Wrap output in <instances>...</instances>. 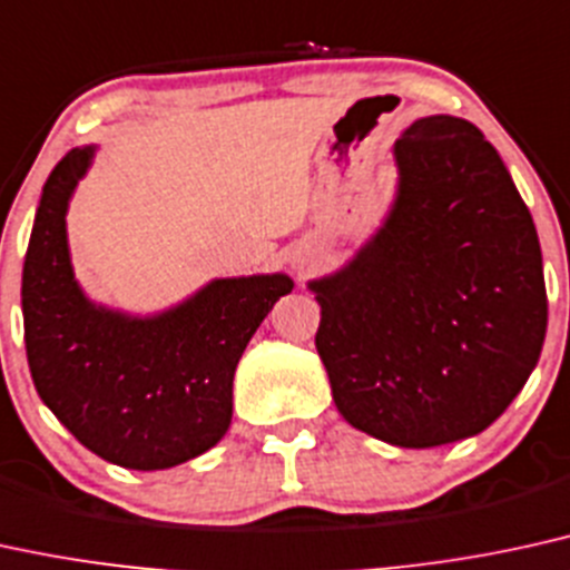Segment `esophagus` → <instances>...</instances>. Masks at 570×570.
I'll list each match as a JSON object with an SVG mask.
<instances>
[{
    "label": "esophagus",
    "instance_id": "34e87169",
    "mask_svg": "<svg viewBox=\"0 0 570 570\" xmlns=\"http://www.w3.org/2000/svg\"><path fill=\"white\" fill-rule=\"evenodd\" d=\"M297 271H303V265H297Z\"/></svg>",
    "mask_w": 570,
    "mask_h": 570
}]
</instances>
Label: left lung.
<instances>
[{"instance_id":"8db88e82","label":"left lung","mask_w":570,"mask_h":570,"mask_svg":"<svg viewBox=\"0 0 570 570\" xmlns=\"http://www.w3.org/2000/svg\"><path fill=\"white\" fill-rule=\"evenodd\" d=\"M385 225L311 281L340 414L401 449L497 422L537 366L547 289L531 212L481 129L424 116L395 140Z\"/></svg>"}]
</instances>
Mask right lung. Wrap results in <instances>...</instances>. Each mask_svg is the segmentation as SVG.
Returning <instances> with one entry per match:
<instances>
[{"instance_id": "1", "label": "right lung", "mask_w": 570, "mask_h": 570, "mask_svg": "<svg viewBox=\"0 0 570 570\" xmlns=\"http://www.w3.org/2000/svg\"><path fill=\"white\" fill-rule=\"evenodd\" d=\"M95 146L47 177L23 263L26 355L45 406L81 445L127 470H167L228 433L233 374L292 278H215L156 315L89 303L73 278L66 212Z\"/></svg>"}]
</instances>
